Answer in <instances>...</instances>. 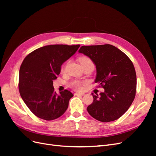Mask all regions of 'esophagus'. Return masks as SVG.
Listing matches in <instances>:
<instances>
[{
	"mask_svg": "<svg viewBox=\"0 0 156 156\" xmlns=\"http://www.w3.org/2000/svg\"><path fill=\"white\" fill-rule=\"evenodd\" d=\"M75 96H84V93H79V92H76L75 93Z\"/></svg>",
	"mask_w": 156,
	"mask_h": 156,
	"instance_id": "esophagus-1",
	"label": "esophagus"
}]
</instances>
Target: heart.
Here are the masks:
<instances>
[{
  "label": "heart",
  "mask_w": 156,
  "mask_h": 156,
  "mask_svg": "<svg viewBox=\"0 0 156 156\" xmlns=\"http://www.w3.org/2000/svg\"><path fill=\"white\" fill-rule=\"evenodd\" d=\"M79 62L81 63V66L87 63L88 62H92L91 60L90 59L88 56H81V57L79 58ZM64 66L62 68V70H64ZM85 82H83V81H78V80H73V81H71L69 83V87H71L72 88H73L75 90H77V91H80L81 90L83 89V86L85 84Z\"/></svg>",
  "instance_id": "obj_1"
}]
</instances>
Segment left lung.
Returning <instances> with one entry per match:
<instances>
[{
	"mask_svg": "<svg viewBox=\"0 0 156 156\" xmlns=\"http://www.w3.org/2000/svg\"><path fill=\"white\" fill-rule=\"evenodd\" d=\"M79 53L88 56L96 65L95 83L105 90L100 96L92 94L94 101L87 107L90 115L103 122L119 119L135 96L136 77L131 60L110 44L82 46Z\"/></svg>",
	"mask_w": 156,
	"mask_h": 156,
	"instance_id": "1",
	"label": "left lung"
}]
</instances>
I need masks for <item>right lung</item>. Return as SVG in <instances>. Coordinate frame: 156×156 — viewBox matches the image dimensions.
<instances>
[{"instance_id": "add662e5", "label": "right lung", "mask_w": 156, "mask_h": 156, "mask_svg": "<svg viewBox=\"0 0 156 156\" xmlns=\"http://www.w3.org/2000/svg\"><path fill=\"white\" fill-rule=\"evenodd\" d=\"M80 45H49L37 49L23 61L19 75L20 95L30 111L40 119L53 120L67 110L72 93L57 94L53 81L62 64L73 56Z\"/></svg>"}]
</instances>
